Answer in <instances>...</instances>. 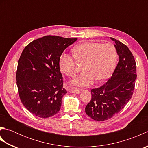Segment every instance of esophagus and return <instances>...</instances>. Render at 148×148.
Masks as SVG:
<instances>
[{"label":"esophagus","instance_id":"1","mask_svg":"<svg viewBox=\"0 0 148 148\" xmlns=\"http://www.w3.org/2000/svg\"><path fill=\"white\" fill-rule=\"evenodd\" d=\"M69 92L72 93H76V94H79L80 93V91L78 90H74V89H70L69 90Z\"/></svg>","mask_w":148,"mask_h":148}]
</instances>
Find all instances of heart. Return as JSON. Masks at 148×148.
<instances>
[{
    "instance_id": "b5f03b06",
    "label": "heart",
    "mask_w": 148,
    "mask_h": 148,
    "mask_svg": "<svg viewBox=\"0 0 148 148\" xmlns=\"http://www.w3.org/2000/svg\"><path fill=\"white\" fill-rule=\"evenodd\" d=\"M75 58L78 62L84 63V71L71 82L77 88L89 86L95 80L101 82L111 76L118 62V52L111 43L83 42L72 49ZM61 71L69 77L76 74V62L70 55L64 54L59 60Z\"/></svg>"
}]
</instances>
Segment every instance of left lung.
Returning a JSON list of instances; mask_svg holds the SVG:
<instances>
[{
	"label": "left lung",
	"instance_id": "obj_1",
	"mask_svg": "<svg viewBox=\"0 0 148 148\" xmlns=\"http://www.w3.org/2000/svg\"><path fill=\"white\" fill-rule=\"evenodd\" d=\"M119 62L111 77L99 88L92 89V99L85 108L86 114L94 120L102 121L112 118L130 100L137 78L136 64L128 47L116 39Z\"/></svg>",
	"mask_w": 148,
	"mask_h": 148
}]
</instances>
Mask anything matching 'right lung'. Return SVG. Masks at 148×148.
<instances>
[{
	"instance_id": "1",
	"label": "right lung",
	"mask_w": 148,
	"mask_h": 148,
	"mask_svg": "<svg viewBox=\"0 0 148 148\" xmlns=\"http://www.w3.org/2000/svg\"><path fill=\"white\" fill-rule=\"evenodd\" d=\"M77 39L47 36L24 48L18 63L16 84L23 105L37 117L55 115L67 93L63 88L59 60L62 53Z\"/></svg>"
}]
</instances>
